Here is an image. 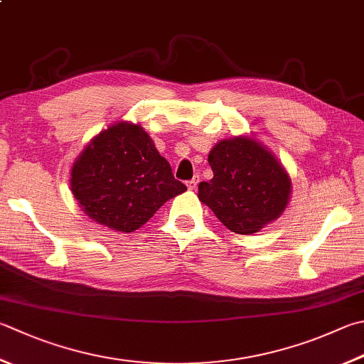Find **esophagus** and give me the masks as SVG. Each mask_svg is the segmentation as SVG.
Masks as SVG:
<instances>
[{"label":"esophagus","instance_id":"obj_1","mask_svg":"<svg viewBox=\"0 0 364 364\" xmlns=\"http://www.w3.org/2000/svg\"><path fill=\"white\" fill-rule=\"evenodd\" d=\"M198 182H200V177H193V179L191 181H188L187 182V188L190 190V191H193V190H196V185H198Z\"/></svg>","mask_w":364,"mask_h":364}]
</instances>
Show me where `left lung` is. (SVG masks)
<instances>
[{
    "instance_id": "1",
    "label": "left lung",
    "mask_w": 364,
    "mask_h": 364,
    "mask_svg": "<svg viewBox=\"0 0 364 364\" xmlns=\"http://www.w3.org/2000/svg\"><path fill=\"white\" fill-rule=\"evenodd\" d=\"M214 177L198 185V198L236 235H253L284 214L291 179L284 164L250 134L217 142L209 152Z\"/></svg>"
}]
</instances>
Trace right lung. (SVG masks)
<instances>
[{"label":"right lung","mask_w":364,"mask_h":364,"mask_svg":"<svg viewBox=\"0 0 364 364\" xmlns=\"http://www.w3.org/2000/svg\"><path fill=\"white\" fill-rule=\"evenodd\" d=\"M79 208L109 230L133 232L187 187L174 179L139 123L115 122L87 144L71 168Z\"/></svg>","instance_id":"1"}]
</instances>
